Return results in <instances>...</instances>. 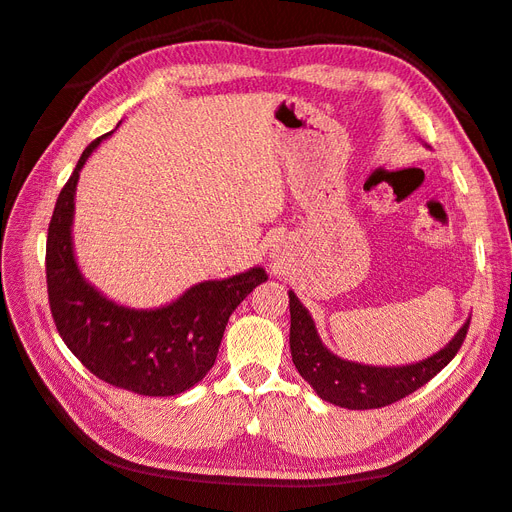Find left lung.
Instances as JSON below:
<instances>
[{
    "label": "left lung",
    "instance_id": "obj_1",
    "mask_svg": "<svg viewBox=\"0 0 512 512\" xmlns=\"http://www.w3.org/2000/svg\"><path fill=\"white\" fill-rule=\"evenodd\" d=\"M290 350L298 374L326 402L342 409H381L426 385L448 365L469 329V320L435 355L406 365H365L337 357L324 346L309 309L290 290Z\"/></svg>",
    "mask_w": 512,
    "mask_h": 512
}]
</instances>
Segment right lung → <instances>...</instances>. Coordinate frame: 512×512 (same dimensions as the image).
Masks as SVG:
<instances>
[{
    "label": "right lung",
    "instance_id": "add662e5",
    "mask_svg": "<svg viewBox=\"0 0 512 512\" xmlns=\"http://www.w3.org/2000/svg\"><path fill=\"white\" fill-rule=\"evenodd\" d=\"M114 131L88 144L51 216L47 233L51 316L64 344L101 381L138 396H179L212 370L229 316L257 285L268 281V274L255 266L229 279L201 281L153 309L121 305L97 290L75 257V192L88 157Z\"/></svg>",
    "mask_w": 512,
    "mask_h": 512
}]
</instances>
